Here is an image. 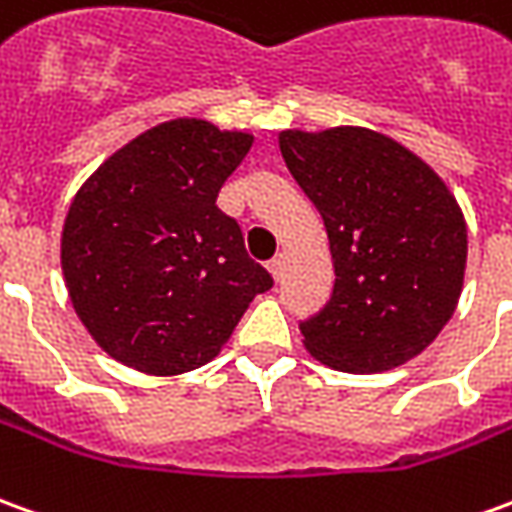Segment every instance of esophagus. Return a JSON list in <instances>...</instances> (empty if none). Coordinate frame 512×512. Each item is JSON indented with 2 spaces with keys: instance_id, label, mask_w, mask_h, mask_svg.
I'll use <instances>...</instances> for the list:
<instances>
[{
  "instance_id": "34e87169",
  "label": "esophagus",
  "mask_w": 512,
  "mask_h": 512,
  "mask_svg": "<svg viewBox=\"0 0 512 512\" xmlns=\"http://www.w3.org/2000/svg\"><path fill=\"white\" fill-rule=\"evenodd\" d=\"M268 271L274 274V280H282V274H285V255H277L268 260Z\"/></svg>"
}]
</instances>
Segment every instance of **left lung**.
<instances>
[{
	"instance_id": "1",
	"label": "left lung",
	"mask_w": 512,
	"mask_h": 512,
	"mask_svg": "<svg viewBox=\"0 0 512 512\" xmlns=\"http://www.w3.org/2000/svg\"><path fill=\"white\" fill-rule=\"evenodd\" d=\"M280 149L318 207L335 285L299 321L310 355L338 371H388L424 352L463 291L468 235L441 177L380 132L288 130Z\"/></svg>"
}]
</instances>
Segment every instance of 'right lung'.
<instances>
[{"label": "right lung", "instance_id": "1", "mask_svg": "<svg viewBox=\"0 0 512 512\" xmlns=\"http://www.w3.org/2000/svg\"><path fill=\"white\" fill-rule=\"evenodd\" d=\"M252 135L166 121L105 160L63 227L71 305L124 366L182 374L205 366L274 280L246 255L216 199Z\"/></svg>", "mask_w": 512, "mask_h": 512}]
</instances>
